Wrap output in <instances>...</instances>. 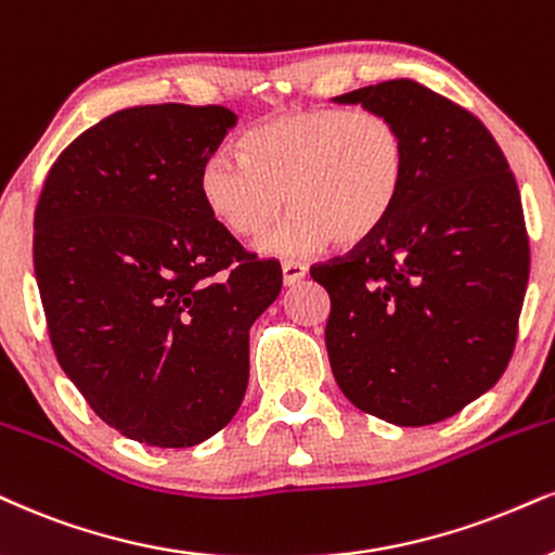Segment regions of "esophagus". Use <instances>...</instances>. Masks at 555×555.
I'll return each instance as SVG.
<instances>
[{"label": "esophagus", "instance_id": "1", "mask_svg": "<svg viewBox=\"0 0 555 555\" xmlns=\"http://www.w3.org/2000/svg\"><path fill=\"white\" fill-rule=\"evenodd\" d=\"M306 272H309V270H306V264L293 262V259H285V262H283V283L285 285H296L306 278Z\"/></svg>", "mask_w": 555, "mask_h": 555}]
</instances>
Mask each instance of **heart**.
<instances>
[{
    "label": "heart",
    "instance_id": "obj_1",
    "mask_svg": "<svg viewBox=\"0 0 555 555\" xmlns=\"http://www.w3.org/2000/svg\"><path fill=\"white\" fill-rule=\"evenodd\" d=\"M406 175V133L391 115L313 107L246 133L242 159L205 156L197 193L210 218L238 238H262L288 203L291 223L264 246L304 255L330 242L358 249L378 236Z\"/></svg>",
    "mask_w": 555,
    "mask_h": 555
}]
</instances>
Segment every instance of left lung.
Here are the masks:
<instances>
[{"mask_svg":"<svg viewBox=\"0 0 555 555\" xmlns=\"http://www.w3.org/2000/svg\"><path fill=\"white\" fill-rule=\"evenodd\" d=\"M386 113L409 143L401 201L371 242L311 267L330 293L341 393L399 427L448 420L515 352L530 244L515 175L476 115L414 79L334 98Z\"/></svg>","mask_w":555,"mask_h":555,"instance_id":"obj_1","label":"left lung"}]
</instances>
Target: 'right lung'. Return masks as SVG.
I'll return each instance as SVG.
<instances>
[{
    "label": "right lung",
    "mask_w": 555,
    "mask_h": 555,
    "mask_svg": "<svg viewBox=\"0 0 555 555\" xmlns=\"http://www.w3.org/2000/svg\"><path fill=\"white\" fill-rule=\"evenodd\" d=\"M236 115L139 105L77 135L36 205L33 264L59 365L102 422L190 448L234 420L249 330L280 296L275 259L246 251L197 193Z\"/></svg>",
    "instance_id": "1"
}]
</instances>
